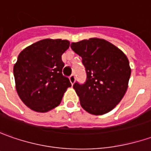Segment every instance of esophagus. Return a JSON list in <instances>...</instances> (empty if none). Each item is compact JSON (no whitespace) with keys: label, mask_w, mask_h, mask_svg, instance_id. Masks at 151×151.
I'll list each match as a JSON object with an SVG mask.
<instances>
[{"label":"esophagus","mask_w":151,"mask_h":151,"mask_svg":"<svg viewBox=\"0 0 151 151\" xmlns=\"http://www.w3.org/2000/svg\"><path fill=\"white\" fill-rule=\"evenodd\" d=\"M69 80H70V83L72 84H73L75 83V76H74V74H72L69 77Z\"/></svg>","instance_id":"obj_1"}]
</instances>
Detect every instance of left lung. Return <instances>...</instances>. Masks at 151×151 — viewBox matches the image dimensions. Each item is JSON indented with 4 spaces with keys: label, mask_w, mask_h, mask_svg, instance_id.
Segmentation results:
<instances>
[{
    "label": "left lung",
    "mask_w": 151,
    "mask_h": 151,
    "mask_svg": "<svg viewBox=\"0 0 151 151\" xmlns=\"http://www.w3.org/2000/svg\"><path fill=\"white\" fill-rule=\"evenodd\" d=\"M71 47L82 58L87 73L84 84L73 85L82 108L94 115L111 111L127 91L131 68L126 55L97 37L72 42Z\"/></svg>",
    "instance_id": "obj_1"
}]
</instances>
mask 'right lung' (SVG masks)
Returning a JSON list of instances; mask_svg holds the SVG:
<instances>
[{
  "label": "right lung",
  "instance_id": "1",
  "mask_svg": "<svg viewBox=\"0 0 151 151\" xmlns=\"http://www.w3.org/2000/svg\"><path fill=\"white\" fill-rule=\"evenodd\" d=\"M68 40H41L18 55L13 68L16 89L20 99L32 110L46 113L58 107L71 87L62 73V55L69 47Z\"/></svg>",
  "mask_w": 151,
  "mask_h": 151
}]
</instances>
